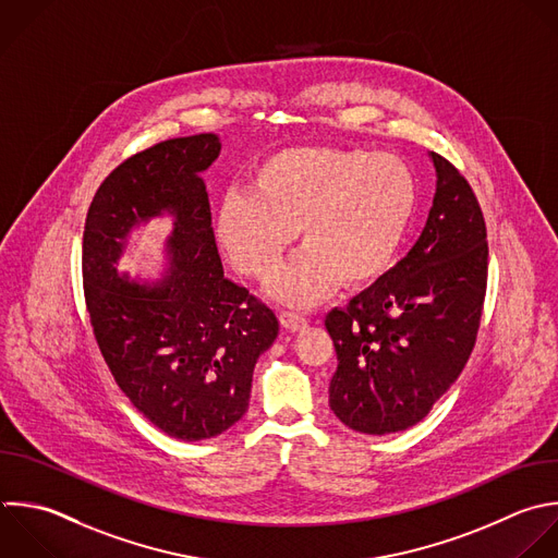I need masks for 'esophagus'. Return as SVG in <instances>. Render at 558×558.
Listing matches in <instances>:
<instances>
[{
  "instance_id": "1",
  "label": "esophagus",
  "mask_w": 558,
  "mask_h": 558,
  "mask_svg": "<svg viewBox=\"0 0 558 558\" xmlns=\"http://www.w3.org/2000/svg\"><path fill=\"white\" fill-rule=\"evenodd\" d=\"M279 323L290 331H301L307 327V318H303L294 312H279Z\"/></svg>"
}]
</instances>
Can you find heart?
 <instances>
[{
	"mask_svg": "<svg viewBox=\"0 0 558 558\" xmlns=\"http://www.w3.org/2000/svg\"><path fill=\"white\" fill-rule=\"evenodd\" d=\"M418 205L412 170L360 148L303 146L264 159L251 192L227 194L216 235L231 264L268 281L301 233L307 246L272 281L281 303L307 307L340 283L366 290L395 266Z\"/></svg>",
	"mask_w": 558,
	"mask_h": 558,
	"instance_id": "obj_1",
	"label": "heart"
}]
</instances>
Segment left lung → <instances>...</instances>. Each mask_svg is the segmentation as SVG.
I'll use <instances>...</instances> for the list:
<instances>
[{
  "mask_svg": "<svg viewBox=\"0 0 558 558\" xmlns=\"http://www.w3.org/2000/svg\"><path fill=\"white\" fill-rule=\"evenodd\" d=\"M429 159L436 194L416 244L379 283L325 318L338 355L329 405L355 432L381 436L418 423L475 344L486 227L466 179L445 157Z\"/></svg>",
  "mask_w": 558,
  "mask_h": 558,
  "instance_id": "obj_1",
  "label": "left lung"
}]
</instances>
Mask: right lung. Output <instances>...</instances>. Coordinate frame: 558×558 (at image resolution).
Listing matches in <instances>:
<instances>
[{"label":"right lung","mask_w":558,"mask_h":558,"mask_svg":"<svg viewBox=\"0 0 558 558\" xmlns=\"http://www.w3.org/2000/svg\"><path fill=\"white\" fill-rule=\"evenodd\" d=\"M214 133L168 140L120 163L98 187L83 235V283L94 336L118 386L161 432L214 438L238 423L253 368L279 333L275 312L225 277L205 172ZM168 213L169 268L133 282L117 262L133 228Z\"/></svg>","instance_id":"right-lung-1"}]
</instances>
